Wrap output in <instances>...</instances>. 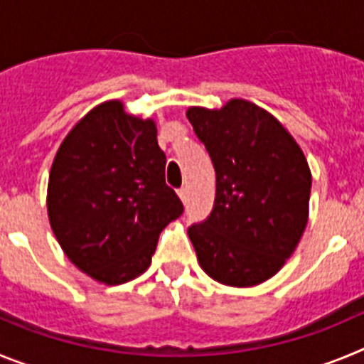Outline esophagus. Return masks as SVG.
Returning a JSON list of instances; mask_svg holds the SVG:
<instances>
[{"instance_id":"esophagus-1","label":"esophagus","mask_w":364,"mask_h":364,"mask_svg":"<svg viewBox=\"0 0 364 364\" xmlns=\"http://www.w3.org/2000/svg\"><path fill=\"white\" fill-rule=\"evenodd\" d=\"M178 197H180V200H182V202L188 200V189H184V188L180 189V191H178Z\"/></svg>"}]
</instances>
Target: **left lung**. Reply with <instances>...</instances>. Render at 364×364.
I'll return each mask as SVG.
<instances>
[{"label": "left lung", "mask_w": 364, "mask_h": 364, "mask_svg": "<svg viewBox=\"0 0 364 364\" xmlns=\"http://www.w3.org/2000/svg\"><path fill=\"white\" fill-rule=\"evenodd\" d=\"M217 175L208 220L188 230L213 281L252 288L294 255L310 215L311 171L295 138L272 112L242 98L186 111Z\"/></svg>", "instance_id": "obj_1"}]
</instances>
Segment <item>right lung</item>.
Returning a JSON list of instances; mask_svg holds the SVG:
<instances>
[{
    "instance_id": "obj_1",
    "label": "right lung",
    "mask_w": 364,
    "mask_h": 364,
    "mask_svg": "<svg viewBox=\"0 0 364 364\" xmlns=\"http://www.w3.org/2000/svg\"><path fill=\"white\" fill-rule=\"evenodd\" d=\"M164 178L153 118L134 117L122 100L80 118L58 147L47 186V215L67 259L102 284L140 277L160 231L184 211Z\"/></svg>"
}]
</instances>
